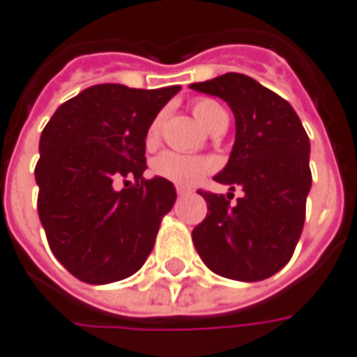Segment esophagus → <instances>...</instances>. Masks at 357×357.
Masks as SVG:
<instances>
[{
	"label": "esophagus",
	"instance_id": "esophagus-1",
	"mask_svg": "<svg viewBox=\"0 0 357 357\" xmlns=\"http://www.w3.org/2000/svg\"><path fill=\"white\" fill-rule=\"evenodd\" d=\"M188 192H190V188H186V186H176V195L183 197V195H188Z\"/></svg>",
	"mask_w": 357,
	"mask_h": 357
}]
</instances>
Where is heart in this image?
Returning a JSON list of instances; mask_svg holds the SVG:
<instances>
[{
  "mask_svg": "<svg viewBox=\"0 0 357 357\" xmlns=\"http://www.w3.org/2000/svg\"><path fill=\"white\" fill-rule=\"evenodd\" d=\"M190 111H192V115L200 125L206 127L208 130L213 129L220 119L227 117L225 109L216 101H211V99L192 101ZM158 141H160V119L155 117L149 123L146 132H144V146L155 149ZM151 169L157 176L169 181V183L181 186H192L211 171V162L206 158L195 157V155H181V153H174V151H165L153 160Z\"/></svg>",
  "mask_w": 357,
  "mask_h": 357,
  "instance_id": "1",
  "label": "heart"
}]
</instances>
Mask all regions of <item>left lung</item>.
I'll use <instances>...</instances> for the list:
<instances>
[{"instance_id":"obj_1","label":"left lung","mask_w":357,"mask_h":357,"mask_svg":"<svg viewBox=\"0 0 357 357\" xmlns=\"http://www.w3.org/2000/svg\"><path fill=\"white\" fill-rule=\"evenodd\" d=\"M190 89L227 101L236 139L227 167L214 176L244 195L199 190L208 213L192 230L195 248L214 274L258 282L288 264L306 218L312 186L310 139L292 105L252 77L227 73Z\"/></svg>"}]
</instances>
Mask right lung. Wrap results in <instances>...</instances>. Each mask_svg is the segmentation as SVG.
<instances>
[{"mask_svg":"<svg viewBox=\"0 0 357 357\" xmlns=\"http://www.w3.org/2000/svg\"><path fill=\"white\" fill-rule=\"evenodd\" d=\"M178 91L93 85L65 101L41 132L37 213L51 252L81 282L129 278L153 250L176 190L143 176L144 132Z\"/></svg>","mask_w":357,"mask_h":357,"instance_id":"obj_1","label":"right lung"}]
</instances>
